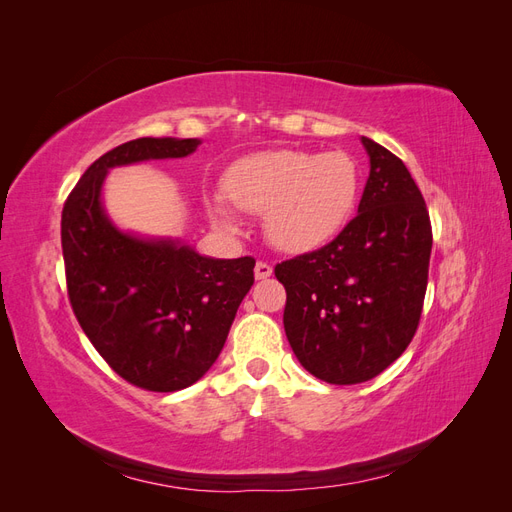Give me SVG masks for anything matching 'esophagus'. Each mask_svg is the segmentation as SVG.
<instances>
[{"label":"esophagus","instance_id":"esophagus-1","mask_svg":"<svg viewBox=\"0 0 512 512\" xmlns=\"http://www.w3.org/2000/svg\"><path fill=\"white\" fill-rule=\"evenodd\" d=\"M271 273H273V267L269 265V262H256V267H254V277L256 280H267V277H271Z\"/></svg>","mask_w":512,"mask_h":512}]
</instances>
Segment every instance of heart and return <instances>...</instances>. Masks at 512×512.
<instances>
[{
    "label": "heart",
    "mask_w": 512,
    "mask_h": 512,
    "mask_svg": "<svg viewBox=\"0 0 512 512\" xmlns=\"http://www.w3.org/2000/svg\"><path fill=\"white\" fill-rule=\"evenodd\" d=\"M228 200L239 211L265 213L267 239L290 254L314 252L333 241L359 203V166L344 151H260L241 158L224 177ZM222 196L207 211L220 228L235 232L237 213Z\"/></svg>",
    "instance_id": "heart-1"
}]
</instances>
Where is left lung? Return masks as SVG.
Returning <instances> with one entry per match:
<instances>
[{
	"instance_id": "obj_1",
	"label": "left lung",
	"mask_w": 512,
	"mask_h": 512,
	"mask_svg": "<svg viewBox=\"0 0 512 512\" xmlns=\"http://www.w3.org/2000/svg\"><path fill=\"white\" fill-rule=\"evenodd\" d=\"M369 177L356 218L324 245L275 267L284 329L309 374L329 384L376 378L408 348L421 318L431 224L406 164L361 136Z\"/></svg>"
}]
</instances>
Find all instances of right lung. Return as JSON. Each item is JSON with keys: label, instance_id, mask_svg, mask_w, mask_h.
Returning <instances> with one entry per match:
<instances>
[{"label": "right lung", "instance_id": "obj_1", "mask_svg": "<svg viewBox=\"0 0 512 512\" xmlns=\"http://www.w3.org/2000/svg\"><path fill=\"white\" fill-rule=\"evenodd\" d=\"M200 138H136L91 164L61 213L68 297L89 342L134 386L173 393L218 359L254 258H211L175 237L119 228L104 209L108 170L185 158Z\"/></svg>", "mask_w": 512, "mask_h": 512}]
</instances>
